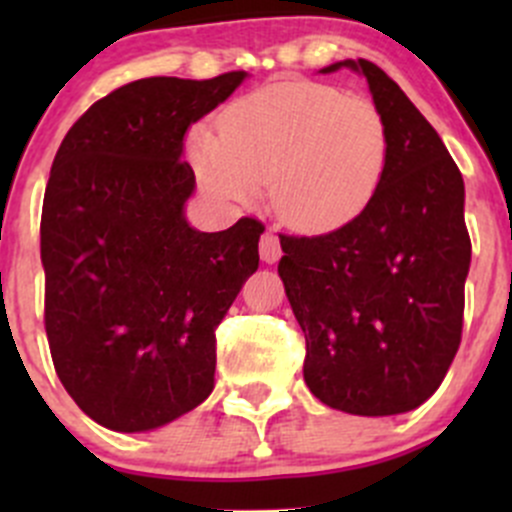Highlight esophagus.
<instances>
[{"instance_id":"34e87169","label":"esophagus","mask_w":512,"mask_h":512,"mask_svg":"<svg viewBox=\"0 0 512 512\" xmlns=\"http://www.w3.org/2000/svg\"><path fill=\"white\" fill-rule=\"evenodd\" d=\"M260 257L267 262V265H272V262H277L282 257V247H280V237H277V232L272 230H265L260 237Z\"/></svg>"}]
</instances>
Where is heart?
I'll return each mask as SVG.
<instances>
[{
	"mask_svg": "<svg viewBox=\"0 0 512 512\" xmlns=\"http://www.w3.org/2000/svg\"><path fill=\"white\" fill-rule=\"evenodd\" d=\"M188 156L215 198L250 203L270 183L282 223L329 232L374 200L391 138L369 98L314 81H280L232 101L220 116V138L195 131Z\"/></svg>",
	"mask_w": 512,
	"mask_h": 512,
	"instance_id": "obj_1",
	"label": "heart"
}]
</instances>
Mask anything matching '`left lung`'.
<instances>
[{"label":"left lung","instance_id":"left-lung-1","mask_svg":"<svg viewBox=\"0 0 512 512\" xmlns=\"http://www.w3.org/2000/svg\"><path fill=\"white\" fill-rule=\"evenodd\" d=\"M369 81L391 138L389 168L352 223L280 235L292 312L307 342L304 381L322 404L394 416L441 386L458 352L471 237L463 178L441 136L394 79L366 59L339 61Z\"/></svg>","mask_w":512,"mask_h":512}]
</instances>
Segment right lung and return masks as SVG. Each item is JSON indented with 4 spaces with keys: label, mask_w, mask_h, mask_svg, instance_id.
Here are the masks:
<instances>
[{
    "label": "right lung",
    "mask_w": 512,
    "mask_h": 512,
    "mask_svg": "<svg viewBox=\"0 0 512 512\" xmlns=\"http://www.w3.org/2000/svg\"><path fill=\"white\" fill-rule=\"evenodd\" d=\"M131 81L69 128L41 208L44 327L61 384L111 431H151L215 386V329L260 265L265 225L198 232L190 123L245 79Z\"/></svg>",
    "instance_id": "right-lung-1"
}]
</instances>
